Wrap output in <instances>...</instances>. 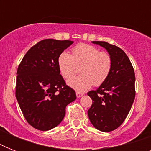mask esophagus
Instances as JSON below:
<instances>
[{"instance_id":"esophagus-1","label":"esophagus","mask_w":151,"mask_h":151,"mask_svg":"<svg viewBox=\"0 0 151 151\" xmlns=\"http://www.w3.org/2000/svg\"><path fill=\"white\" fill-rule=\"evenodd\" d=\"M76 96H77V97H78V98H79V97L82 96L83 93H81V92H76Z\"/></svg>"}]
</instances>
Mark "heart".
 <instances>
[{
  "label": "heart",
  "instance_id": "obj_1",
  "mask_svg": "<svg viewBox=\"0 0 151 151\" xmlns=\"http://www.w3.org/2000/svg\"><path fill=\"white\" fill-rule=\"evenodd\" d=\"M72 55L62 52L58 58V66L62 76L70 79L75 75L81 66V75L68 81V85L78 92H85L92 85L99 86L105 82L112 68V59L108 52L88 44L74 46Z\"/></svg>",
  "mask_w": 151,
  "mask_h": 151
}]
</instances>
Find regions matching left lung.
Returning a JSON list of instances; mask_svg holds the SVG:
<instances>
[{
    "label": "left lung",
    "instance_id": "left-lung-1",
    "mask_svg": "<svg viewBox=\"0 0 151 151\" xmlns=\"http://www.w3.org/2000/svg\"><path fill=\"white\" fill-rule=\"evenodd\" d=\"M105 48L112 59L108 78L96 90L88 92L92 104L88 115L93 126L99 131L117 129L130 111L136 96L135 73L129 57L122 48L105 41H92Z\"/></svg>",
    "mask_w": 151,
    "mask_h": 151
}]
</instances>
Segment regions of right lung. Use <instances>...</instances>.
<instances>
[{
    "label": "right lung",
    "instance_id": "add662e5",
    "mask_svg": "<svg viewBox=\"0 0 151 151\" xmlns=\"http://www.w3.org/2000/svg\"><path fill=\"white\" fill-rule=\"evenodd\" d=\"M73 41L45 39L29 48L19 65L15 97L25 119L34 129L48 131L63 121L66 106L76 99L58 66L59 55Z\"/></svg>",
    "mask_w": 151,
    "mask_h": 151
}]
</instances>
